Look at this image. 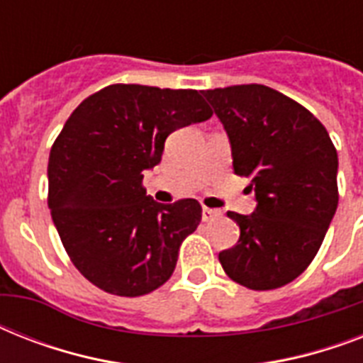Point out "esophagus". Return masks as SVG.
Listing matches in <instances>:
<instances>
[{
  "label": "esophagus",
  "mask_w": 363,
  "mask_h": 363,
  "mask_svg": "<svg viewBox=\"0 0 363 363\" xmlns=\"http://www.w3.org/2000/svg\"><path fill=\"white\" fill-rule=\"evenodd\" d=\"M220 211L216 209H209V207H203L201 209V218H203V222H213L216 220V218H220Z\"/></svg>",
  "instance_id": "obj_1"
}]
</instances>
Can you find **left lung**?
Returning a JSON list of instances; mask_svg holds the SVG:
<instances>
[{
  "label": "left lung",
  "instance_id": "8db88e82",
  "mask_svg": "<svg viewBox=\"0 0 363 363\" xmlns=\"http://www.w3.org/2000/svg\"><path fill=\"white\" fill-rule=\"evenodd\" d=\"M232 145L233 173L250 179L252 215L228 213L241 235L218 254L232 281L281 288L318 252L337 209V150L303 105L264 84L205 90Z\"/></svg>",
  "mask_w": 363,
  "mask_h": 363
}]
</instances>
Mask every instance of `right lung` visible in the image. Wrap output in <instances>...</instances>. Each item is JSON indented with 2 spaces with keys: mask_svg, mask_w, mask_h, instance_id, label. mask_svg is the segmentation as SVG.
I'll use <instances>...</instances> for the list:
<instances>
[{
  "mask_svg": "<svg viewBox=\"0 0 363 363\" xmlns=\"http://www.w3.org/2000/svg\"><path fill=\"white\" fill-rule=\"evenodd\" d=\"M213 111L198 90L111 84L88 96L48 158V209L71 262L105 292L137 298L169 281L181 242L201 222L196 199L156 203L143 173L171 131Z\"/></svg>",
  "mask_w": 363,
  "mask_h": 363,
  "instance_id": "obj_1",
  "label": "right lung"
}]
</instances>
